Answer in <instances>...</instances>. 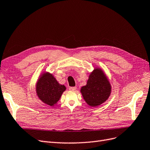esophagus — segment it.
Here are the masks:
<instances>
[{
  "label": "esophagus",
  "instance_id": "34e87169",
  "mask_svg": "<svg viewBox=\"0 0 150 150\" xmlns=\"http://www.w3.org/2000/svg\"><path fill=\"white\" fill-rule=\"evenodd\" d=\"M76 89V86H70V87L69 88V90L71 91H75Z\"/></svg>",
  "mask_w": 150,
  "mask_h": 150
}]
</instances>
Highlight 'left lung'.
Segmentation results:
<instances>
[{
    "label": "left lung",
    "mask_w": 150,
    "mask_h": 150,
    "mask_svg": "<svg viewBox=\"0 0 150 150\" xmlns=\"http://www.w3.org/2000/svg\"><path fill=\"white\" fill-rule=\"evenodd\" d=\"M81 93L88 105L96 107L108 99L111 93V85L103 72L96 69L89 76L86 85L81 87Z\"/></svg>",
    "instance_id": "obj_1"
}]
</instances>
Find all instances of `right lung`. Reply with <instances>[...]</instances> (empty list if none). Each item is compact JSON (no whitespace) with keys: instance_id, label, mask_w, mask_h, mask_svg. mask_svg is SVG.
I'll list each match as a JSON object with an SVG mask.
<instances>
[{"instance_id":"1","label":"right lung","mask_w":150,"mask_h":150,"mask_svg":"<svg viewBox=\"0 0 150 150\" xmlns=\"http://www.w3.org/2000/svg\"><path fill=\"white\" fill-rule=\"evenodd\" d=\"M65 89L64 85H60L54 76L49 73L42 75L36 86L38 98L50 106H54L57 103Z\"/></svg>"}]
</instances>
